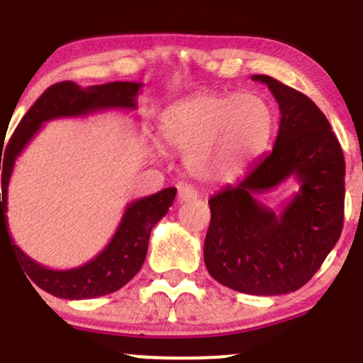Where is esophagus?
<instances>
[{
    "label": "esophagus",
    "instance_id": "esophagus-1",
    "mask_svg": "<svg viewBox=\"0 0 363 363\" xmlns=\"http://www.w3.org/2000/svg\"><path fill=\"white\" fill-rule=\"evenodd\" d=\"M196 199H199V191H196L195 188H191V186H182V188H179V193H177L179 202H189V200H196Z\"/></svg>",
    "mask_w": 363,
    "mask_h": 363
}]
</instances>
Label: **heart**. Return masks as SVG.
I'll return each instance as SVG.
<instances>
[{
    "mask_svg": "<svg viewBox=\"0 0 363 363\" xmlns=\"http://www.w3.org/2000/svg\"><path fill=\"white\" fill-rule=\"evenodd\" d=\"M161 138L184 155L200 181L235 175L269 144L274 112L258 93H200L172 105L161 119Z\"/></svg>",
    "mask_w": 363,
    "mask_h": 363,
    "instance_id": "b5f03b06",
    "label": "heart"
}]
</instances>
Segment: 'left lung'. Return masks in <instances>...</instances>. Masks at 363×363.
Segmentation results:
<instances>
[{
    "instance_id": "8db88e82",
    "label": "left lung",
    "mask_w": 363,
    "mask_h": 363,
    "mask_svg": "<svg viewBox=\"0 0 363 363\" xmlns=\"http://www.w3.org/2000/svg\"><path fill=\"white\" fill-rule=\"evenodd\" d=\"M281 121L272 152L237 184L208 200L203 244L208 274L250 295H284L302 288L337 244L344 223V155L325 113L311 98L269 75ZM295 177L301 188L281 213L255 200Z\"/></svg>"
}]
</instances>
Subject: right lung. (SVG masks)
Instances as JSON below:
<instances>
[{"instance_id":"right-lung-1","label":"right lung","mask_w":363,"mask_h":363,"mask_svg":"<svg viewBox=\"0 0 363 363\" xmlns=\"http://www.w3.org/2000/svg\"><path fill=\"white\" fill-rule=\"evenodd\" d=\"M140 87V82H108L101 86H89L86 89L77 86L72 80L54 84L26 112L6 145V151L0 152V242L1 237L5 235L29 279L47 294L60 298L82 300L96 298L121 290L144 265L151 230L172 207L177 189L164 188L155 195L131 202L124 211L111 242L100 255L75 269L52 270L24 255V251L19 250L9 233V223H6L9 182L17 156L38 133L42 124L50 119L87 116L111 108L135 111Z\"/></svg>"}]
</instances>
